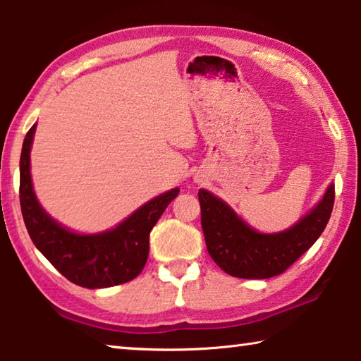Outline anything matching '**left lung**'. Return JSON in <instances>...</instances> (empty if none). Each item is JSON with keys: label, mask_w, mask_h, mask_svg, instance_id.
Returning a JSON list of instances; mask_svg holds the SVG:
<instances>
[{"label": "left lung", "mask_w": 361, "mask_h": 361, "mask_svg": "<svg viewBox=\"0 0 361 361\" xmlns=\"http://www.w3.org/2000/svg\"><path fill=\"white\" fill-rule=\"evenodd\" d=\"M199 202L212 259L232 277L269 279L285 272L319 239L331 216L334 186H328L312 212L277 234H261L250 228L228 204L205 189L199 191Z\"/></svg>", "instance_id": "8db88e82"}]
</instances>
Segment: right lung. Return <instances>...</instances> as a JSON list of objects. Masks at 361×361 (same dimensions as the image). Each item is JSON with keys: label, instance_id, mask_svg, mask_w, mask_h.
I'll return each instance as SVG.
<instances>
[{"label": "right lung", "instance_id": "add662e5", "mask_svg": "<svg viewBox=\"0 0 361 361\" xmlns=\"http://www.w3.org/2000/svg\"><path fill=\"white\" fill-rule=\"evenodd\" d=\"M36 124L27 132L20 156V207L23 221L35 247L70 282L84 288H108L135 279L149 253V232L180 189L157 195L114 229L100 234H76L42 210L30 175Z\"/></svg>", "mask_w": 361, "mask_h": 361}]
</instances>
